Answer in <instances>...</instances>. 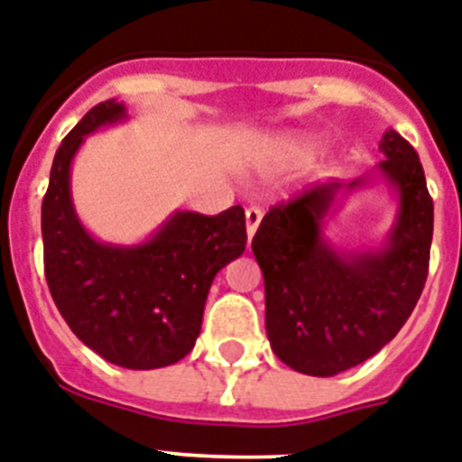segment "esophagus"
I'll list each match as a JSON object with an SVG mask.
<instances>
[{"label": "esophagus", "instance_id": "34e87169", "mask_svg": "<svg viewBox=\"0 0 462 462\" xmlns=\"http://www.w3.org/2000/svg\"><path fill=\"white\" fill-rule=\"evenodd\" d=\"M259 222H262V209L259 208H247L245 209V228H247V238L253 240L254 231H257Z\"/></svg>", "mask_w": 462, "mask_h": 462}]
</instances>
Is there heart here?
Here are the masks:
<instances>
[{
  "label": "heart",
  "mask_w": 462,
  "mask_h": 462,
  "mask_svg": "<svg viewBox=\"0 0 462 462\" xmlns=\"http://www.w3.org/2000/svg\"><path fill=\"white\" fill-rule=\"evenodd\" d=\"M278 151L285 155H291V153H297V151H302V146H300L297 141H281V143H278Z\"/></svg>",
  "instance_id": "obj_1"
}]
</instances>
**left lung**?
<instances>
[{
    "label": "left lung",
    "mask_w": 462,
    "mask_h": 462,
    "mask_svg": "<svg viewBox=\"0 0 462 462\" xmlns=\"http://www.w3.org/2000/svg\"><path fill=\"white\" fill-rule=\"evenodd\" d=\"M384 160L349 184H316L264 215L253 253L264 273L266 335L278 359L330 377L364 364L394 337L428 281L434 205L420 158L387 129ZM380 176L397 193V219L380 248L340 251L325 238L339 198Z\"/></svg>",
    "instance_id": "left-lung-1"
}]
</instances>
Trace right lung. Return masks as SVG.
<instances>
[{
  "label": "right lung",
  "instance_id": "add662e5",
  "mask_svg": "<svg viewBox=\"0 0 462 462\" xmlns=\"http://www.w3.org/2000/svg\"><path fill=\"white\" fill-rule=\"evenodd\" d=\"M122 120V103H98L53 155L42 200L44 276L60 316L89 349L122 368L151 371L196 345L209 285L245 250V212L240 205L215 217L177 209L139 245L94 238L72 205V158L91 132Z\"/></svg>",
  "mask_w": 462,
  "mask_h": 462
}]
</instances>
